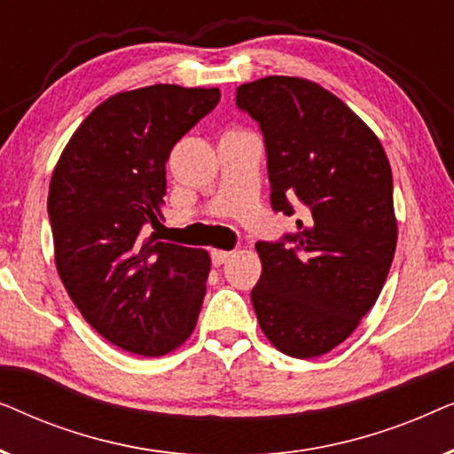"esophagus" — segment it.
I'll return each instance as SVG.
<instances>
[{"mask_svg":"<svg viewBox=\"0 0 454 454\" xmlns=\"http://www.w3.org/2000/svg\"><path fill=\"white\" fill-rule=\"evenodd\" d=\"M231 256H233V252H229V250H213V254H210V258H213L215 266L225 264Z\"/></svg>","mask_w":454,"mask_h":454,"instance_id":"esophagus-1","label":"esophagus"}]
</instances>
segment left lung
Listing matches in <instances>:
<instances>
[{"mask_svg":"<svg viewBox=\"0 0 454 454\" xmlns=\"http://www.w3.org/2000/svg\"><path fill=\"white\" fill-rule=\"evenodd\" d=\"M235 103L258 121L270 204L297 233L258 241L252 306L285 356H325L356 331L387 281L396 247L393 171L378 136L333 92L306 78L241 84ZM291 240L294 247H285Z\"/></svg>","mask_w":454,"mask_h":454,"instance_id":"1","label":"left lung"}]
</instances>
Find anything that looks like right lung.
<instances>
[{
  "label": "right lung",
  "instance_id": "obj_1",
  "mask_svg": "<svg viewBox=\"0 0 454 454\" xmlns=\"http://www.w3.org/2000/svg\"><path fill=\"white\" fill-rule=\"evenodd\" d=\"M219 89L154 84L117 92L72 134L49 184L55 266L84 320L123 351L177 349L200 314L207 250L159 241L171 148Z\"/></svg>",
  "mask_w": 454,
  "mask_h": 454
}]
</instances>
